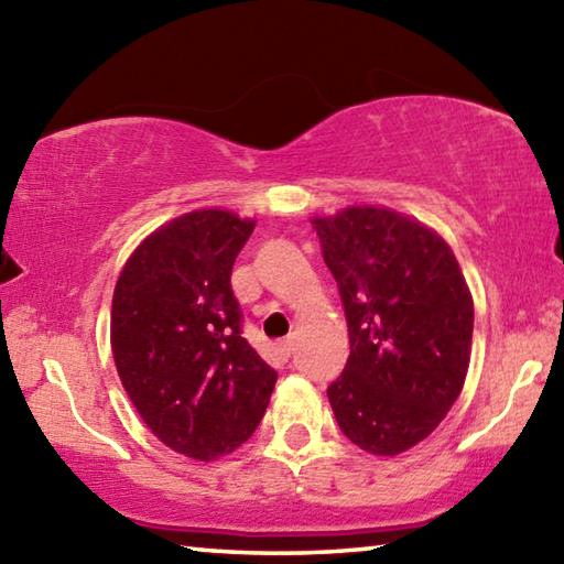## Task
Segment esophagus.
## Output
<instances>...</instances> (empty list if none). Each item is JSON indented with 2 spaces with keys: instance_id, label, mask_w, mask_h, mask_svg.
<instances>
[{
  "instance_id": "esophagus-1",
  "label": "esophagus",
  "mask_w": 564,
  "mask_h": 564,
  "mask_svg": "<svg viewBox=\"0 0 564 564\" xmlns=\"http://www.w3.org/2000/svg\"><path fill=\"white\" fill-rule=\"evenodd\" d=\"M279 350H281V356H283V358H291V356H293V350H295V340H293V338H285V340H281V343H279Z\"/></svg>"
}]
</instances>
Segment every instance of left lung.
<instances>
[{
    "instance_id": "8db88e82",
    "label": "left lung",
    "mask_w": 564,
    "mask_h": 564,
    "mask_svg": "<svg viewBox=\"0 0 564 564\" xmlns=\"http://www.w3.org/2000/svg\"><path fill=\"white\" fill-rule=\"evenodd\" d=\"M338 283L350 356L328 386L343 435L398 455L425 441L460 395L473 346V295L441 236L390 208L313 218Z\"/></svg>"
}]
</instances>
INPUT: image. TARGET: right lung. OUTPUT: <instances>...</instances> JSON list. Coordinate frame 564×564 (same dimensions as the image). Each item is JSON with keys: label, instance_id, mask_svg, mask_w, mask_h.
Masks as SVG:
<instances>
[{"label": "right lung", "instance_id": "obj_1", "mask_svg": "<svg viewBox=\"0 0 564 564\" xmlns=\"http://www.w3.org/2000/svg\"><path fill=\"white\" fill-rule=\"evenodd\" d=\"M251 218L204 208L156 228L113 289L111 350L149 431L194 460L236 451L259 427L275 370L241 336L231 291Z\"/></svg>", "mask_w": 564, "mask_h": 564}]
</instances>
